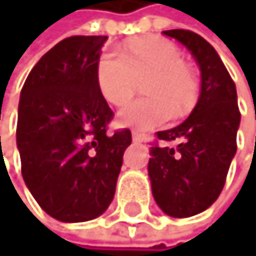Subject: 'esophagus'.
<instances>
[{"label": "esophagus", "mask_w": 256, "mask_h": 256, "mask_svg": "<svg viewBox=\"0 0 256 256\" xmlns=\"http://www.w3.org/2000/svg\"><path fill=\"white\" fill-rule=\"evenodd\" d=\"M131 136H133V141L134 142H142V134L141 133H138V131H133V134H131Z\"/></svg>", "instance_id": "obj_1"}]
</instances>
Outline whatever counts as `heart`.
<instances>
[{"mask_svg": "<svg viewBox=\"0 0 256 256\" xmlns=\"http://www.w3.org/2000/svg\"><path fill=\"white\" fill-rule=\"evenodd\" d=\"M98 86L107 102L122 106L144 86L149 99L126 104L117 115V125L148 131L160 128L176 115H186L197 100V82L186 67L182 52L164 38H141L128 46V56L108 50L96 70Z\"/></svg>", "mask_w": 256, "mask_h": 256, "instance_id": "1", "label": "heart"}]
</instances>
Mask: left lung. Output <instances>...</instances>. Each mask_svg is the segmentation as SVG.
Wrapping results in <instances>:
<instances>
[{"label":"left lung","mask_w":256,"mask_h":256,"mask_svg":"<svg viewBox=\"0 0 256 256\" xmlns=\"http://www.w3.org/2000/svg\"><path fill=\"white\" fill-rule=\"evenodd\" d=\"M186 46L200 68V96L189 117L158 139L180 141L176 148H150L148 165L152 196L173 218L202 213L216 200L236 156L240 112L231 75L208 41L189 30H166Z\"/></svg>","instance_id":"1"}]
</instances>
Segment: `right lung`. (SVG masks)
I'll return each instance as SVG.
<instances>
[{
  "mask_svg": "<svg viewBox=\"0 0 256 256\" xmlns=\"http://www.w3.org/2000/svg\"><path fill=\"white\" fill-rule=\"evenodd\" d=\"M107 36H70L32 68L20 91L17 149L22 176L48 215L83 223L108 208L130 130L107 134L114 112L96 70Z\"/></svg>",
  "mask_w": 256,
  "mask_h": 256,
  "instance_id": "1",
  "label": "right lung"
}]
</instances>
